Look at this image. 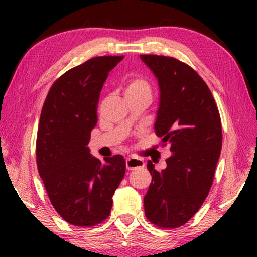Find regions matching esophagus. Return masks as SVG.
Listing matches in <instances>:
<instances>
[{
    "label": "esophagus",
    "mask_w": 257,
    "mask_h": 257,
    "mask_svg": "<svg viewBox=\"0 0 257 257\" xmlns=\"http://www.w3.org/2000/svg\"><path fill=\"white\" fill-rule=\"evenodd\" d=\"M144 166H145V163H144V160L139 159V158L130 157L126 159V168L127 170H136V168H140Z\"/></svg>",
    "instance_id": "1"
}]
</instances>
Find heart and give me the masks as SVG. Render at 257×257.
Listing matches in <instances>:
<instances>
[{"instance_id":"obj_1","label":"heart","mask_w":257,"mask_h":257,"mask_svg":"<svg viewBox=\"0 0 257 257\" xmlns=\"http://www.w3.org/2000/svg\"><path fill=\"white\" fill-rule=\"evenodd\" d=\"M128 94H146L150 96L152 94V86L143 77H133L126 86V96Z\"/></svg>"}]
</instances>
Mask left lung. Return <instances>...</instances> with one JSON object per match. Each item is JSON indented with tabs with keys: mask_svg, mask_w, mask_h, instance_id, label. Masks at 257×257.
I'll list each match as a JSON object with an SVG mask.
<instances>
[{
	"mask_svg": "<svg viewBox=\"0 0 257 257\" xmlns=\"http://www.w3.org/2000/svg\"><path fill=\"white\" fill-rule=\"evenodd\" d=\"M158 78L160 103L154 131L172 156L161 172L152 161L144 198L147 220L160 228H178L200 209L213 185L222 126L216 103L198 72L174 57L140 55Z\"/></svg>",
	"mask_w": 257,
	"mask_h": 257,
	"instance_id": "1",
	"label": "left lung"
}]
</instances>
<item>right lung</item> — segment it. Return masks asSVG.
Returning a JSON list of instances; mask_svg holds the SVG:
<instances>
[{"label": "right lung", "instance_id": "1", "mask_svg": "<svg viewBox=\"0 0 257 257\" xmlns=\"http://www.w3.org/2000/svg\"><path fill=\"white\" fill-rule=\"evenodd\" d=\"M124 56H100L56 79L42 107L36 161L45 191L59 215L78 227H93L111 213L112 196L125 175L122 156L90 154L99 94L108 72Z\"/></svg>", "mask_w": 257, "mask_h": 257}]
</instances>
